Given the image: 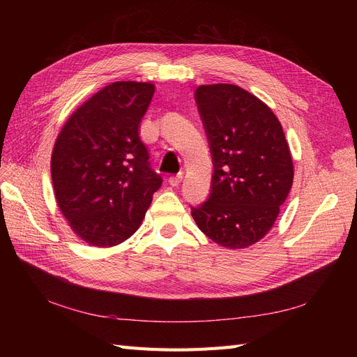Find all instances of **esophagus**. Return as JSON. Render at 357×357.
<instances>
[{
	"instance_id": "obj_1",
	"label": "esophagus",
	"mask_w": 357,
	"mask_h": 357,
	"mask_svg": "<svg viewBox=\"0 0 357 357\" xmlns=\"http://www.w3.org/2000/svg\"><path fill=\"white\" fill-rule=\"evenodd\" d=\"M181 180H183V174L180 172V174H177V176H171V177L168 178V183H169L171 186H174V188H176V186H178V185H180Z\"/></svg>"
}]
</instances>
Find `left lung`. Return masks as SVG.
I'll use <instances>...</instances> for the list:
<instances>
[{"label":"left lung","mask_w":357,"mask_h":357,"mask_svg":"<svg viewBox=\"0 0 357 357\" xmlns=\"http://www.w3.org/2000/svg\"><path fill=\"white\" fill-rule=\"evenodd\" d=\"M195 100L214 171L210 197L192 207V218L222 247L253 245L271 231L294 183L282 123L236 84H202Z\"/></svg>","instance_id":"8db88e82"}]
</instances>
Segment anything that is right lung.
Returning <instances> with one entry per match:
<instances>
[{
    "label": "right lung",
    "mask_w": 357,
    "mask_h": 357,
    "mask_svg": "<svg viewBox=\"0 0 357 357\" xmlns=\"http://www.w3.org/2000/svg\"><path fill=\"white\" fill-rule=\"evenodd\" d=\"M153 93V83H110L68 117L56 138L53 192L73 232L89 245L113 247L134 235L162 185L138 134Z\"/></svg>",
    "instance_id": "right-lung-1"
}]
</instances>
